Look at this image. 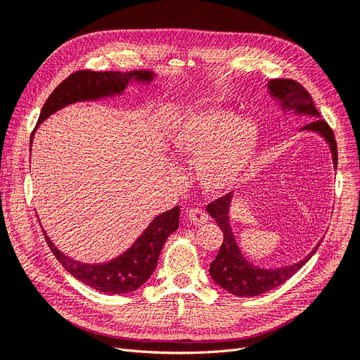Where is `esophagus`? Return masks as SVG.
Returning <instances> with one entry per match:
<instances>
[{
    "instance_id": "1",
    "label": "esophagus",
    "mask_w": 360,
    "mask_h": 360,
    "mask_svg": "<svg viewBox=\"0 0 360 360\" xmlns=\"http://www.w3.org/2000/svg\"><path fill=\"white\" fill-rule=\"evenodd\" d=\"M188 219L192 222V224H195V225H202V224H205L207 221H209V216H207L202 210H200V209H191L189 212H188Z\"/></svg>"
}]
</instances>
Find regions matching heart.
Masks as SVG:
<instances>
[{"label":"heart","instance_id":"obj_1","mask_svg":"<svg viewBox=\"0 0 360 360\" xmlns=\"http://www.w3.org/2000/svg\"><path fill=\"white\" fill-rule=\"evenodd\" d=\"M168 147L176 156L197 163V181L204 193L221 197L240 186L259 146V127L228 108H188L168 127ZM172 177L180 180L179 171Z\"/></svg>","mask_w":360,"mask_h":360}]
</instances>
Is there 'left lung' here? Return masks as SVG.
<instances>
[{
	"mask_svg": "<svg viewBox=\"0 0 360 360\" xmlns=\"http://www.w3.org/2000/svg\"><path fill=\"white\" fill-rule=\"evenodd\" d=\"M269 94L276 101L282 112H292L294 115H307L312 118L307 126L300 129V132H314L320 135L329 144L333 167H338V150L335 135L329 124L321 120L320 112L314 105L311 94L303 86L292 79H270L267 84ZM233 202V193L213 201L207 205V212L219 225L224 233V242L221 245L213 263L210 264V276L217 285L225 291L234 294L238 297H254L267 292L288 281L296 271L308 263V259L317 252L321 242L315 246L311 254H308L299 263L284 266L278 269H264L249 263L242 254L240 248L233 233L230 222V210Z\"/></svg>",
	"mask_w": 360,
	"mask_h": 360,
	"instance_id": "obj_1",
	"label": "left lung"
}]
</instances>
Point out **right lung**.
Here are the masks:
<instances>
[{"instance_id": "right-lung-1", "label": "right lung", "mask_w": 360, "mask_h": 360, "mask_svg": "<svg viewBox=\"0 0 360 360\" xmlns=\"http://www.w3.org/2000/svg\"><path fill=\"white\" fill-rule=\"evenodd\" d=\"M155 78L156 75L150 70L75 72L52 91L43 105L37 126L31 134L30 144H32V136L37 127L63 108L78 102L112 99L115 96H122L129 84H151ZM179 205L158 214L132 246L106 263H82V261L68 257L51 242L43 228L41 230L52 254L73 278L101 292L124 294L138 290L153 274L163 245L179 228Z\"/></svg>"}]
</instances>
